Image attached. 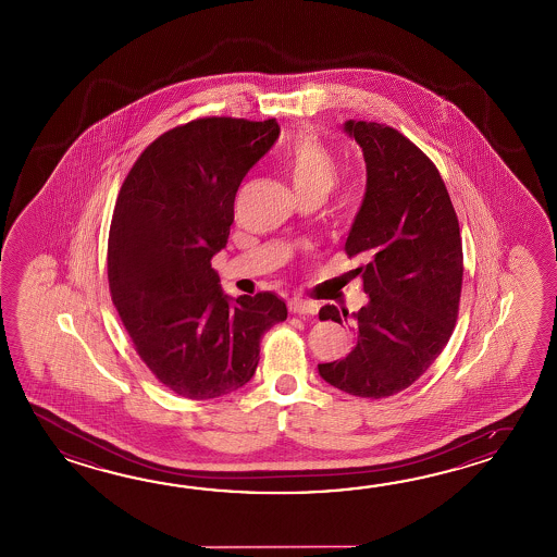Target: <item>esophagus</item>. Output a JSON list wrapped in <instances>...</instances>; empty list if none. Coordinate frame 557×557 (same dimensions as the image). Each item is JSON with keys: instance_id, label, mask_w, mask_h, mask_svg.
I'll return each mask as SVG.
<instances>
[{"instance_id": "obj_1", "label": "esophagus", "mask_w": 557, "mask_h": 557, "mask_svg": "<svg viewBox=\"0 0 557 557\" xmlns=\"http://www.w3.org/2000/svg\"><path fill=\"white\" fill-rule=\"evenodd\" d=\"M288 310L293 314H317L319 312V305L305 300V298H290L288 302Z\"/></svg>"}]
</instances>
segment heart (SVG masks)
Returning <instances> with one entry per match:
<instances>
[{"instance_id":"b5f03b06","label":"heart","mask_w":557,"mask_h":557,"mask_svg":"<svg viewBox=\"0 0 557 557\" xmlns=\"http://www.w3.org/2000/svg\"><path fill=\"white\" fill-rule=\"evenodd\" d=\"M281 165L298 199L308 195L326 197L338 177L336 154L310 131H300L284 147Z\"/></svg>"}]
</instances>
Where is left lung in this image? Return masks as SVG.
<instances>
[{"label": "left lung", "instance_id": "left-lung-1", "mask_svg": "<svg viewBox=\"0 0 557 557\" xmlns=\"http://www.w3.org/2000/svg\"><path fill=\"white\" fill-rule=\"evenodd\" d=\"M367 161V195L344 250L362 257L368 305L352 312V352L319 374L358 398H388L412 386L456 326L462 293V238L438 169L400 131L346 121ZM320 320L343 324L348 310L326 305Z\"/></svg>", "mask_w": 557, "mask_h": 557}]
</instances>
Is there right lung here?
I'll use <instances>...</instances> for the list:
<instances>
[{"label":"right lung","mask_w":557,"mask_h":557,"mask_svg":"<svg viewBox=\"0 0 557 557\" xmlns=\"http://www.w3.org/2000/svg\"><path fill=\"white\" fill-rule=\"evenodd\" d=\"M278 133L276 119H195L157 137L119 190L107 245L111 300L139 358L183 398L245 386L262 334L286 320L283 298H231L211 267L240 181Z\"/></svg>","instance_id":"right-lung-1"}]
</instances>
